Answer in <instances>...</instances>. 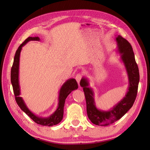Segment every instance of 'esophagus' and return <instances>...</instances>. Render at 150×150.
<instances>
[{"mask_svg":"<svg viewBox=\"0 0 150 150\" xmlns=\"http://www.w3.org/2000/svg\"><path fill=\"white\" fill-rule=\"evenodd\" d=\"M81 78H82V76H81V74H78L76 76V79L77 81V82H78V83L79 84V85L80 83V81L81 79Z\"/></svg>","mask_w":150,"mask_h":150,"instance_id":"esophagus-1","label":"esophagus"}]
</instances>
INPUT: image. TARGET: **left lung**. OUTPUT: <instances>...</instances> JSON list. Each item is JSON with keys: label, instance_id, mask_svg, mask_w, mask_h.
Returning <instances> with one entry per match:
<instances>
[{"label": "left lung", "instance_id": "8db88e82", "mask_svg": "<svg viewBox=\"0 0 150 150\" xmlns=\"http://www.w3.org/2000/svg\"><path fill=\"white\" fill-rule=\"evenodd\" d=\"M117 43V52L120 54V61L123 64L128 79V88L125 96L109 110H101L96 106L94 93L89 87L88 79L83 77L80 86L83 88L86 101L87 114L90 121L98 126H108L119 120L133 106L137 95L139 74L136 62L133 48L128 40L117 35L115 39Z\"/></svg>", "mask_w": 150, "mask_h": 150}]
</instances>
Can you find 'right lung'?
Masks as SVG:
<instances>
[{
	"label": "right lung",
	"mask_w": 150,
	"mask_h": 150,
	"mask_svg": "<svg viewBox=\"0 0 150 150\" xmlns=\"http://www.w3.org/2000/svg\"><path fill=\"white\" fill-rule=\"evenodd\" d=\"M30 40H37L39 41L40 39L39 37L32 38L29 37L25 40V41L22 43L21 46L18 47L16 51L14 59H13V65L11 69V80L12 85L13 93L15 95L16 101L18 105L21 108V110L25 113H26L30 118L33 120L37 124L52 126L59 123L63 118V114H64V106L66 101V99L72 91L76 90L78 88V85L76 81L74 78H70L67 79L66 82L63 84L60 88L59 92L58 97V106L56 110L54 111L52 115L48 117H42L38 115H36L34 112H32L28 107L27 106L23 98L20 96L21 95V89L19 85V61L20 55L22 47Z\"/></svg>",
	"instance_id": "obj_1"
}]
</instances>
